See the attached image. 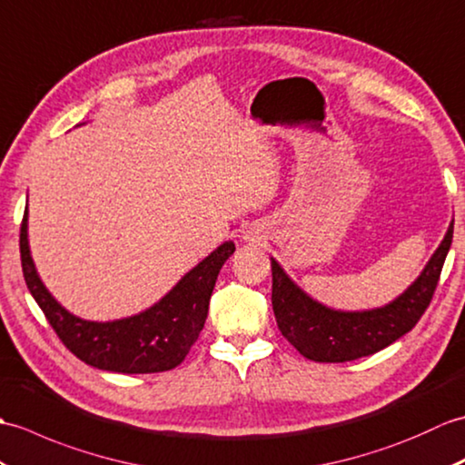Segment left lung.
I'll list each match as a JSON object with an SVG mask.
<instances>
[{"label": "left lung", "instance_id": "left-lung-1", "mask_svg": "<svg viewBox=\"0 0 465 465\" xmlns=\"http://www.w3.org/2000/svg\"><path fill=\"white\" fill-rule=\"evenodd\" d=\"M453 221L434 254L404 292L370 311H338L304 292L276 259L272 264V311L278 330L304 358L350 362L384 350L418 324L434 296L451 246Z\"/></svg>", "mask_w": 465, "mask_h": 465}]
</instances>
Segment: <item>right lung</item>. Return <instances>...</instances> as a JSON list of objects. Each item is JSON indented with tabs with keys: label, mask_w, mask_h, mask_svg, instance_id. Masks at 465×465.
Segmentation results:
<instances>
[{
	"label": "right lung",
	"mask_w": 465,
	"mask_h": 465,
	"mask_svg": "<svg viewBox=\"0 0 465 465\" xmlns=\"http://www.w3.org/2000/svg\"><path fill=\"white\" fill-rule=\"evenodd\" d=\"M27 209L19 234L25 284L49 324L81 362L117 374H154L179 366L197 342L209 314L211 294L223 264L234 252L226 241L184 274L161 301L133 316L85 320L69 312L47 291L29 249Z\"/></svg>",
	"instance_id": "obj_1"
}]
</instances>
